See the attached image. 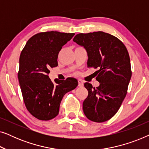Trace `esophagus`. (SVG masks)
<instances>
[{"mask_svg": "<svg viewBox=\"0 0 149 149\" xmlns=\"http://www.w3.org/2000/svg\"><path fill=\"white\" fill-rule=\"evenodd\" d=\"M78 85L79 87H83V82L82 80H81V79H79L78 80Z\"/></svg>", "mask_w": 149, "mask_h": 149, "instance_id": "1", "label": "esophagus"}]
</instances>
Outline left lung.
I'll return each instance as SVG.
<instances>
[{"label": "left lung", "instance_id": "obj_1", "mask_svg": "<svg viewBox=\"0 0 149 149\" xmlns=\"http://www.w3.org/2000/svg\"><path fill=\"white\" fill-rule=\"evenodd\" d=\"M73 41L86 49L87 67L98 69L99 86L84 84L88 91L83 103L85 115L97 123L108 121L119 111L127 92L132 70L127 48L118 38L101 31L78 34Z\"/></svg>", "mask_w": 149, "mask_h": 149}]
</instances>
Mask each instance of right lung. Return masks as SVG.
Returning <instances> with one entry per match:
<instances>
[{"instance_id":"add662e5","label":"right lung","mask_w":149,"mask_h":149,"mask_svg":"<svg viewBox=\"0 0 149 149\" xmlns=\"http://www.w3.org/2000/svg\"><path fill=\"white\" fill-rule=\"evenodd\" d=\"M74 33L57 31L39 32L32 36L19 56L18 80L26 109L42 121L54 119L59 113L64 95L78 85L74 78L55 80L49 78V68L58 66L62 46Z\"/></svg>"}]
</instances>
